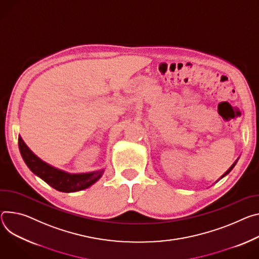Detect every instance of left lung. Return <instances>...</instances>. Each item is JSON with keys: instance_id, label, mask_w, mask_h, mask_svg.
Wrapping results in <instances>:
<instances>
[{"instance_id": "1", "label": "left lung", "mask_w": 259, "mask_h": 259, "mask_svg": "<svg viewBox=\"0 0 259 259\" xmlns=\"http://www.w3.org/2000/svg\"><path fill=\"white\" fill-rule=\"evenodd\" d=\"M237 161H238V160H237ZM237 161H236V162H234V163H233V164H232V165H231V166H230V168H229V169H228V170H227V171H226V172H225V174H224V175H223V176H222V177H221V179H222V178H223V177H224V176H226V175H228V174H229V172H230V171H231V169H232V168H233V167H234V165H236V163H237Z\"/></svg>"}]
</instances>
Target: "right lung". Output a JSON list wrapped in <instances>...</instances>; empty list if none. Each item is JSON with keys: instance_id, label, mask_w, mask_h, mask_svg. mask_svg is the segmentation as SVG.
I'll return each instance as SVG.
<instances>
[{"instance_id": "obj_1", "label": "right lung", "mask_w": 259, "mask_h": 259, "mask_svg": "<svg viewBox=\"0 0 259 259\" xmlns=\"http://www.w3.org/2000/svg\"><path fill=\"white\" fill-rule=\"evenodd\" d=\"M18 147L28 167L45 183L61 192H75L85 189L96 183L104 172V169H100L87 174H69L38 158L23 143L20 136H18Z\"/></svg>"}]
</instances>
